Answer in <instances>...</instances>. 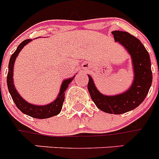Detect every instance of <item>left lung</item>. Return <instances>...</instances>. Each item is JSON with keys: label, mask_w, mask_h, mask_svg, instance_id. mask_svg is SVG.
I'll use <instances>...</instances> for the list:
<instances>
[{"label": "left lung", "mask_w": 159, "mask_h": 159, "mask_svg": "<svg viewBox=\"0 0 159 159\" xmlns=\"http://www.w3.org/2000/svg\"><path fill=\"white\" fill-rule=\"evenodd\" d=\"M114 39L130 55L134 71V81L127 92L116 95H105L95 87L88 75V89L96 107L102 111L114 115L126 113L139 106L148 94L152 84L151 63L148 52L139 39L123 31H113Z\"/></svg>", "instance_id": "1"}]
</instances>
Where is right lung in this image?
I'll use <instances>...</instances> for the list:
<instances>
[{
	"label": "right lung",
	"mask_w": 159,
	"mask_h": 159,
	"mask_svg": "<svg viewBox=\"0 0 159 159\" xmlns=\"http://www.w3.org/2000/svg\"><path fill=\"white\" fill-rule=\"evenodd\" d=\"M31 40H29V39L24 40L22 43H20L16 51L14 52L13 54L11 56L10 60H9V63H8V75H7V86H8V92H9L11 96H12V100L14 101L16 106L17 107V108L20 111L23 112L25 115H27V116H31L32 118H36V119H48V118L57 116L61 111L63 102L64 101V95H65L64 92H65L68 85L73 80V79L75 78V75H74L72 78L67 79V80L63 81L61 87H60V93H59L58 96L51 103L47 105H42V106L39 105L38 106V105L32 104V103L28 102L27 101H25L20 95V94L16 92V88H15L13 84V78H12V76H13L14 63H15V60H16L18 54L20 53V52L21 51V49L27 43H29Z\"/></svg>",
	"instance_id": "add662e5"
}]
</instances>
